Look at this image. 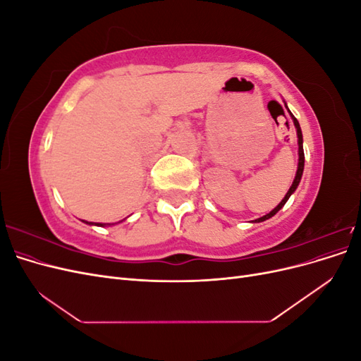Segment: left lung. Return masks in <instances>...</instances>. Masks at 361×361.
I'll use <instances>...</instances> for the list:
<instances>
[{"label":"left lung","instance_id":"obj_1","mask_svg":"<svg viewBox=\"0 0 361 361\" xmlns=\"http://www.w3.org/2000/svg\"><path fill=\"white\" fill-rule=\"evenodd\" d=\"M288 108V106H286ZM290 116H292V118H293V125H295V128H297V135H298V155H300V159H298V170H297V174H295V179H293V182H292V187L289 188V191L286 192V195H285V199H283L274 209H272L269 214H267V215H264V216H260L259 220H255L256 223H260V221H265V220H268V218H271L272 215H276L283 206H285V203L288 202V199L292 195V192L297 190V187H298V183H300V180H301V176H302V170H304V149H302V134H301V128H300V123H298V120L293 117V114L290 113Z\"/></svg>","mask_w":361,"mask_h":361}]
</instances>
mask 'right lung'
Listing matches in <instances>:
<instances>
[{
	"label": "right lung",
	"mask_w": 361,
	"mask_h": 361,
	"mask_svg": "<svg viewBox=\"0 0 361 361\" xmlns=\"http://www.w3.org/2000/svg\"><path fill=\"white\" fill-rule=\"evenodd\" d=\"M85 223H87V221H85ZM89 224H93V223H89ZM94 224H96V226H105V224H99V223H94Z\"/></svg>",
	"instance_id": "add662e5"
}]
</instances>
